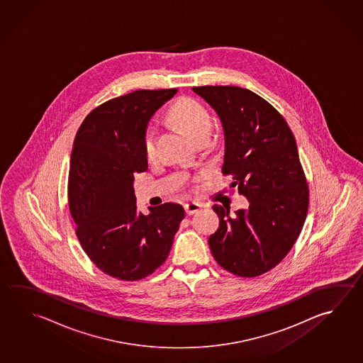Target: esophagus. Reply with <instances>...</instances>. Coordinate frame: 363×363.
<instances>
[{"mask_svg": "<svg viewBox=\"0 0 363 363\" xmlns=\"http://www.w3.org/2000/svg\"><path fill=\"white\" fill-rule=\"evenodd\" d=\"M201 208H202V205L198 203V202H188V203L185 205V212H186V215H193V213L199 211Z\"/></svg>", "mask_w": 363, "mask_h": 363, "instance_id": "34e87169", "label": "esophagus"}]
</instances>
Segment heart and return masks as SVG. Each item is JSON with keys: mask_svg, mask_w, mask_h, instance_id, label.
Segmentation results:
<instances>
[{"mask_svg": "<svg viewBox=\"0 0 363 363\" xmlns=\"http://www.w3.org/2000/svg\"><path fill=\"white\" fill-rule=\"evenodd\" d=\"M169 118L178 124L191 138H203L210 135L212 120L210 112L197 99L191 97H180L169 108ZM157 133L156 129L148 126L143 133V152L147 160H153L157 153L156 147Z\"/></svg>", "mask_w": 363, "mask_h": 363, "instance_id": "b5f03b06", "label": "heart"}]
</instances>
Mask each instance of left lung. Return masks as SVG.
<instances>
[{
  "mask_svg": "<svg viewBox=\"0 0 363 363\" xmlns=\"http://www.w3.org/2000/svg\"><path fill=\"white\" fill-rule=\"evenodd\" d=\"M218 112L225 134L223 174L250 207L231 216L213 206L220 225L208 238L223 269L255 277L274 269L299 237L308 211V184L297 143L283 115L250 89L193 86Z\"/></svg>",
  "mask_w": 363,
  "mask_h": 363,
  "instance_id": "8db88e82",
  "label": "left lung"
}]
</instances>
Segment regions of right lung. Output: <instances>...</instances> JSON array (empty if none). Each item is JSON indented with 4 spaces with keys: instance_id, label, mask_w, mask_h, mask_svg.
Returning <instances> with one entry per match:
<instances>
[{
    "instance_id": "right-lung-1",
    "label": "right lung",
    "mask_w": 363,
    "mask_h": 363,
    "mask_svg": "<svg viewBox=\"0 0 363 363\" xmlns=\"http://www.w3.org/2000/svg\"><path fill=\"white\" fill-rule=\"evenodd\" d=\"M175 93L139 89L108 99L86 115L74 139L67 197L75 234L93 264L123 281L147 277L165 262L185 216L170 202L143 215L133 188L134 175L148 167V120Z\"/></svg>"
}]
</instances>
